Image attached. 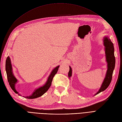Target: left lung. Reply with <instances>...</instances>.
Here are the masks:
<instances>
[{"label": "left lung", "mask_w": 122, "mask_h": 122, "mask_svg": "<svg viewBox=\"0 0 122 122\" xmlns=\"http://www.w3.org/2000/svg\"><path fill=\"white\" fill-rule=\"evenodd\" d=\"M103 44L105 46V56L107 62V70L105 77L101 86L94 96L103 92L109 86L112 81V75L115 66V57L114 56V47L113 42L111 41L108 36H105L103 38ZM69 67L70 71L68 74V76L70 79L72 76V70L70 66Z\"/></svg>", "instance_id": "1"}]
</instances>
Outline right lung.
Here are the masks:
<instances>
[{
  "instance_id": "1",
  "label": "right lung",
  "mask_w": 122,
  "mask_h": 122,
  "mask_svg": "<svg viewBox=\"0 0 122 122\" xmlns=\"http://www.w3.org/2000/svg\"><path fill=\"white\" fill-rule=\"evenodd\" d=\"M59 67H60V66H58L55 67L54 69H53V70H52L50 76H48L47 78V81H46L45 85H43L42 86L39 87L38 88L35 90V91H34V92H32V94H31L30 95L26 96V97L23 96V97L29 99H36V98H38V97L42 96L45 93V92H46L47 91L48 89L50 88V87L51 86V82L53 79V77H54L55 75L56 74ZM5 69H6L8 81L9 82V85H10V86L11 87V89L15 92L16 94H17L19 96H21L20 94H19V92L16 90V89H15V85L18 82V81L13 74L11 60L9 56H8L6 58Z\"/></svg>"
}]
</instances>
